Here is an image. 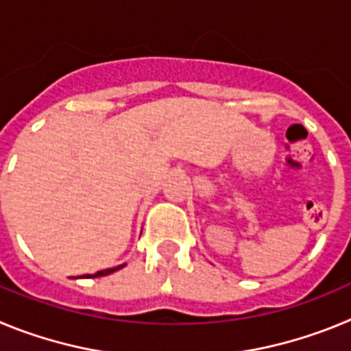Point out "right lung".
Segmentation results:
<instances>
[{"mask_svg": "<svg viewBox=\"0 0 351 351\" xmlns=\"http://www.w3.org/2000/svg\"><path fill=\"white\" fill-rule=\"evenodd\" d=\"M121 267H125V265H119V267H114V269H105V271H98L96 272V274H86L84 276V278H98V276H107V274H110V272H114V271H119Z\"/></svg>", "mask_w": 351, "mask_h": 351, "instance_id": "1", "label": "right lung"}]
</instances>
